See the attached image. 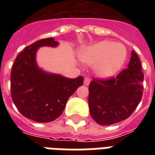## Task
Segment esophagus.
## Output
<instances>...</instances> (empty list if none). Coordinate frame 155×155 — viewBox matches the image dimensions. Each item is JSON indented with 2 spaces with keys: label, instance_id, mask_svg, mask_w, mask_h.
<instances>
[{
  "label": "esophagus",
  "instance_id": "esophagus-1",
  "mask_svg": "<svg viewBox=\"0 0 155 155\" xmlns=\"http://www.w3.org/2000/svg\"><path fill=\"white\" fill-rule=\"evenodd\" d=\"M90 82H91V80H90V78H88V77L84 78V85H86V86L89 85Z\"/></svg>",
  "mask_w": 155,
  "mask_h": 155
}]
</instances>
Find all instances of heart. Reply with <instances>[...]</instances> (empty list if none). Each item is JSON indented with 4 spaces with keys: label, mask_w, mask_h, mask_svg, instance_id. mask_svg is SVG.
<instances>
[{
    "label": "heart",
    "mask_w": 155,
    "mask_h": 155,
    "mask_svg": "<svg viewBox=\"0 0 155 155\" xmlns=\"http://www.w3.org/2000/svg\"><path fill=\"white\" fill-rule=\"evenodd\" d=\"M80 57L85 64L95 65L97 75L108 77L122 68L127 58V50L121 43L101 41L83 50Z\"/></svg>",
    "instance_id": "1"
}]
</instances>
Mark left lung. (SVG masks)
Segmentation results:
<instances>
[{
  "label": "left lung",
  "mask_w": 155,
  "mask_h": 155,
  "mask_svg": "<svg viewBox=\"0 0 155 155\" xmlns=\"http://www.w3.org/2000/svg\"><path fill=\"white\" fill-rule=\"evenodd\" d=\"M144 75L134 51L128 68L115 78L92 79L88 91V105L93 120L101 125H110L127 119L142 97Z\"/></svg>",
  "instance_id": "1"
}]
</instances>
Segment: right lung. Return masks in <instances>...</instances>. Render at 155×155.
Here are the masks:
<instances>
[{
    "label": "right lung",
    "mask_w": 155,
    "mask_h": 155,
    "mask_svg": "<svg viewBox=\"0 0 155 155\" xmlns=\"http://www.w3.org/2000/svg\"><path fill=\"white\" fill-rule=\"evenodd\" d=\"M53 38L37 41L28 46L16 58L10 75L11 97L18 110L36 122L53 121L63 113L68 98L83 85L82 76L68 79L47 73L36 63L39 47H55Z\"/></svg>",
    "instance_id": "1"
}]
</instances>
